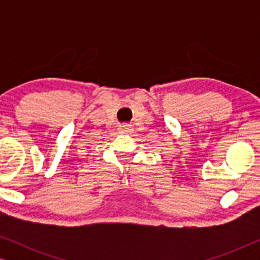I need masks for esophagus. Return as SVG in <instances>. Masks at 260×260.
<instances>
[{
    "mask_svg": "<svg viewBox=\"0 0 260 260\" xmlns=\"http://www.w3.org/2000/svg\"><path fill=\"white\" fill-rule=\"evenodd\" d=\"M131 131H133V129H131V127H129L127 125H123V126L119 127V133L122 135H127V134H130Z\"/></svg>",
    "mask_w": 260,
    "mask_h": 260,
    "instance_id": "obj_1",
    "label": "esophagus"
}]
</instances>
